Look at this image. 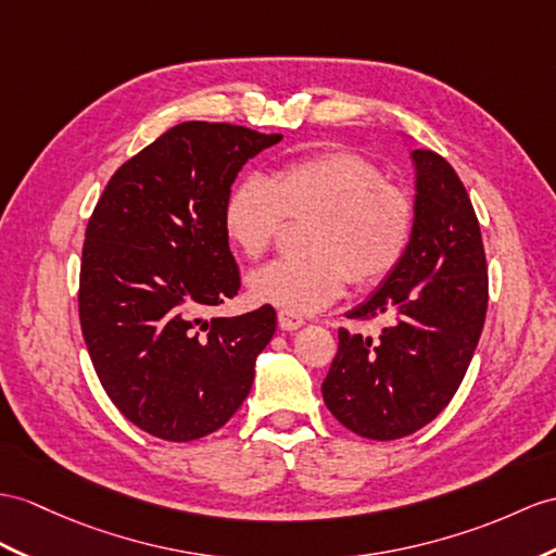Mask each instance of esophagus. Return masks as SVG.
<instances>
[{"mask_svg":"<svg viewBox=\"0 0 556 556\" xmlns=\"http://www.w3.org/2000/svg\"><path fill=\"white\" fill-rule=\"evenodd\" d=\"M278 325H280V330L292 332V330L302 328L304 318L300 314H292V311H278Z\"/></svg>","mask_w":556,"mask_h":556,"instance_id":"34e87169","label":"esophagus"}]
</instances>
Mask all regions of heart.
Wrapping results in <instances>:
<instances>
[{"instance_id": "obj_1", "label": "heart", "mask_w": 556, "mask_h": 556, "mask_svg": "<svg viewBox=\"0 0 556 556\" xmlns=\"http://www.w3.org/2000/svg\"><path fill=\"white\" fill-rule=\"evenodd\" d=\"M316 214L306 260H276L248 276L254 302L314 314L346 290L382 282L410 245L415 210L403 188L382 181L354 151H320L264 176H242L228 191L222 224L231 245L256 260L274 242L282 216Z\"/></svg>"}]
</instances>
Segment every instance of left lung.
Listing matches in <instances>:
<instances>
[{"instance_id": "1", "label": "left lung", "mask_w": 556, "mask_h": 556, "mask_svg": "<svg viewBox=\"0 0 556 556\" xmlns=\"http://www.w3.org/2000/svg\"><path fill=\"white\" fill-rule=\"evenodd\" d=\"M415 222L401 264L349 311L389 320L380 337L340 330L323 401L354 434L394 441L429 425L469 368L489 306L481 228L455 169L415 148Z\"/></svg>"}]
</instances>
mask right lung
I'll return each instance as SVG.
<instances>
[{"label":"right lung","instance_id":"1","mask_svg":"<svg viewBox=\"0 0 556 556\" xmlns=\"http://www.w3.org/2000/svg\"><path fill=\"white\" fill-rule=\"evenodd\" d=\"M282 134L181 122L108 181L79 268V323L105 394L165 441L224 427L248 399L276 332L274 306L231 318L205 311L238 294L222 212L245 162Z\"/></svg>","mask_w":556,"mask_h":556}]
</instances>
